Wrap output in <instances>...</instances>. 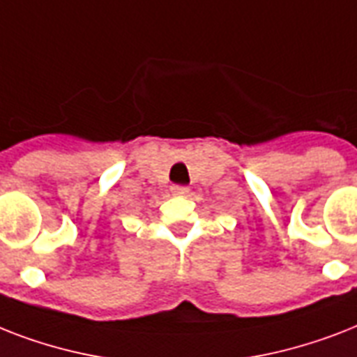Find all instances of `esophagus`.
Masks as SVG:
<instances>
[{
	"mask_svg": "<svg viewBox=\"0 0 357 357\" xmlns=\"http://www.w3.org/2000/svg\"><path fill=\"white\" fill-rule=\"evenodd\" d=\"M172 192L176 196H187L190 192V189L189 187H185V185H174Z\"/></svg>",
	"mask_w": 357,
	"mask_h": 357,
	"instance_id": "obj_1",
	"label": "esophagus"
}]
</instances>
